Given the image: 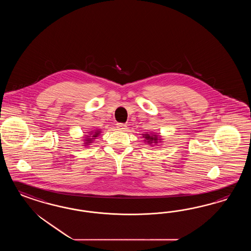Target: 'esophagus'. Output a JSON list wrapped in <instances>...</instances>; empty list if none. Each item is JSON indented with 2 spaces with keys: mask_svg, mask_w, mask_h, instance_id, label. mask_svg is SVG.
Returning a JSON list of instances; mask_svg holds the SVG:
<instances>
[{
  "mask_svg": "<svg viewBox=\"0 0 251 251\" xmlns=\"http://www.w3.org/2000/svg\"><path fill=\"white\" fill-rule=\"evenodd\" d=\"M126 125L125 124H123V123H118L117 124V128L119 129H121V130H125L126 129Z\"/></svg>",
  "mask_w": 251,
  "mask_h": 251,
  "instance_id": "obj_1",
  "label": "esophagus"
}]
</instances>
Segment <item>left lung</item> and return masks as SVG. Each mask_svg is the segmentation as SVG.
<instances>
[{
    "label": "left lung",
    "mask_w": 251,
    "mask_h": 251,
    "mask_svg": "<svg viewBox=\"0 0 251 251\" xmlns=\"http://www.w3.org/2000/svg\"><path fill=\"white\" fill-rule=\"evenodd\" d=\"M144 137H145V140H146L145 142H147L148 145H152V143L153 144H157V142L161 140L158 135H155V134L152 135V133L151 134L145 133V134H144Z\"/></svg>",
    "instance_id": "left-lung-1"
}]
</instances>
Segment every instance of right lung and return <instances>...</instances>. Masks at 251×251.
<instances>
[{
	"label": "right lung",
	"instance_id": "right-lung-1",
	"mask_svg": "<svg viewBox=\"0 0 251 251\" xmlns=\"http://www.w3.org/2000/svg\"><path fill=\"white\" fill-rule=\"evenodd\" d=\"M99 133H100V130H93V131H89V134L88 135H86L85 136V140H84V145H89V144H92V142H93V140H95L96 139V137H98L99 135Z\"/></svg>",
	"mask_w": 251,
	"mask_h": 251
}]
</instances>
